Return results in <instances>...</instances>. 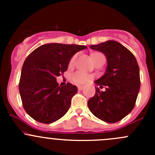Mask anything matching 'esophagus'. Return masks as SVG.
Masks as SVG:
<instances>
[{
  "label": "esophagus",
  "instance_id": "obj_1",
  "mask_svg": "<svg viewBox=\"0 0 155 155\" xmlns=\"http://www.w3.org/2000/svg\"><path fill=\"white\" fill-rule=\"evenodd\" d=\"M83 88H84V86H82V85H78V90L79 91L83 90Z\"/></svg>",
  "mask_w": 155,
  "mask_h": 155
}]
</instances>
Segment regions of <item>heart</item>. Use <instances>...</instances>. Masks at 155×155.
<instances>
[{
  "label": "heart",
  "instance_id": "heart-1",
  "mask_svg": "<svg viewBox=\"0 0 155 155\" xmlns=\"http://www.w3.org/2000/svg\"><path fill=\"white\" fill-rule=\"evenodd\" d=\"M97 54H94L93 55V57L97 55ZM76 56L75 55L70 59V66L73 65V64H74L75 62V60H76ZM71 79L72 80H73V82H75V83L79 84V85H82V84L88 83V82L92 79V76H90V75L87 74V73H83V72L78 71V72H76V73H73V74L72 75Z\"/></svg>",
  "mask_w": 155,
  "mask_h": 155
}]
</instances>
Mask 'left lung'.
<instances>
[{
	"mask_svg": "<svg viewBox=\"0 0 155 155\" xmlns=\"http://www.w3.org/2000/svg\"><path fill=\"white\" fill-rule=\"evenodd\" d=\"M90 48L105 54L107 67L104 76L94 82L97 86H106V91H101L95 87V94L90 98L87 107L99 119L118 122L135 106L140 88L138 63L130 50L115 40L91 45Z\"/></svg>",
	"mask_w": 155,
	"mask_h": 155,
	"instance_id": "8db88e82",
	"label": "left lung"
}]
</instances>
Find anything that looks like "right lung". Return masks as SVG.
<instances>
[{
  "label": "right lung",
  "instance_id": "obj_1",
  "mask_svg": "<svg viewBox=\"0 0 155 155\" xmlns=\"http://www.w3.org/2000/svg\"><path fill=\"white\" fill-rule=\"evenodd\" d=\"M87 46L62 43H47L32 51L23 64L19 93L28 114L40 123L51 124L63 117L78 91L68 83L59 86L57 76L68 70L70 59Z\"/></svg>",
  "mask_w": 155,
  "mask_h": 155
}]
</instances>
